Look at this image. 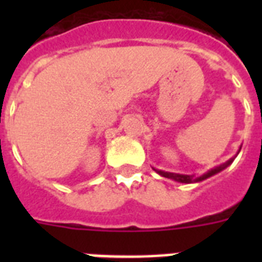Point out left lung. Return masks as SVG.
<instances>
[{"label": "left lung", "mask_w": 262, "mask_h": 262, "mask_svg": "<svg viewBox=\"0 0 262 262\" xmlns=\"http://www.w3.org/2000/svg\"><path fill=\"white\" fill-rule=\"evenodd\" d=\"M232 160H234V158L230 160H227L226 163L220 164L219 167H215L212 168L211 171H208L207 174L201 175V177H194V175H182V174H174V172H166V171H160V170H155L158 174H160L162 177H166V178H170V179H174V181H177V182H182V183H193V182H200V181H204V179L209 178V177H212V175L217 174V172H220L222 170H224V168L227 167V166H230V164L232 163Z\"/></svg>", "instance_id": "8db88e82"}]
</instances>
